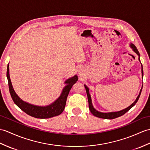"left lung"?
Listing matches in <instances>:
<instances>
[{
  "label": "left lung",
  "mask_w": 150,
  "mask_h": 150,
  "mask_svg": "<svg viewBox=\"0 0 150 150\" xmlns=\"http://www.w3.org/2000/svg\"><path fill=\"white\" fill-rule=\"evenodd\" d=\"M130 47L132 48V50H133L135 52V53L138 55V56H139V61H140V54H139V52L138 50L137 49L136 47H135V45L134 44H132V43H130ZM141 73H142V77H143V69H142V64H141ZM84 87H85L86 90L87 95H88L89 108L90 111H91V112L94 115V116H96V117H100V118H103V119H108V120L114 119V118H116V117L123 116V114H125L127 112H128V111L132 107H133L135 105V103L137 102L139 97H140L141 93V91H142V88L140 90V92H139V95L137 96V97L136 98V99H135L134 102L132 103L130 106H128V107L125 108V109H124L123 110H121L120 111H117V112H100V111H98V110H96L95 108H94V107L93 105V103H92L91 97V95H90V94H89V89L88 88V87L85 84H84Z\"/></svg>",
  "instance_id": "obj_1"
}]
</instances>
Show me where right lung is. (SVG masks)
<instances>
[{"label":"right lung","instance_id":"add662e5","mask_svg":"<svg viewBox=\"0 0 150 150\" xmlns=\"http://www.w3.org/2000/svg\"><path fill=\"white\" fill-rule=\"evenodd\" d=\"M7 78L8 81L10 95L11 96L13 102L21 110L28 115L34 117L40 118V119H47V118L57 116L63 112L69 92L73 85L78 81V76L76 75L68 79L67 81H64L66 86L62 89L60 96L54 102L48 105L39 106L26 102L17 95L13 89L11 79H10L9 64L7 68Z\"/></svg>","mask_w":150,"mask_h":150}]
</instances>
